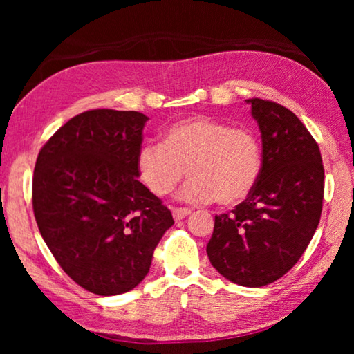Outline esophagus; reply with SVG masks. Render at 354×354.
<instances>
[{
	"label": "esophagus",
	"instance_id": "obj_1",
	"mask_svg": "<svg viewBox=\"0 0 354 354\" xmlns=\"http://www.w3.org/2000/svg\"><path fill=\"white\" fill-rule=\"evenodd\" d=\"M190 212L192 211L189 207H175L173 209V217H175V220H183L184 217H187Z\"/></svg>",
	"mask_w": 354,
	"mask_h": 354
}]
</instances>
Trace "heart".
I'll return each instance as SVG.
<instances>
[{
  "label": "heart",
  "instance_id": "heart-1",
  "mask_svg": "<svg viewBox=\"0 0 354 354\" xmlns=\"http://www.w3.org/2000/svg\"><path fill=\"white\" fill-rule=\"evenodd\" d=\"M181 200L206 203L217 198L232 206L253 192L262 169L257 137L245 128L211 117L179 120L164 133L162 143L147 142L137 153L143 184L158 196L170 195L184 178Z\"/></svg>",
  "mask_w": 354,
  "mask_h": 354
}]
</instances>
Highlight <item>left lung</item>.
Segmentation results:
<instances>
[{
    "instance_id": "1",
    "label": "left lung",
    "mask_w": 354,
    "mask_h": 354,
    "mask_svg": "<svg viewBox=\"0 0 354 354\" xmlns=\"http://www.w3.org/2000/svg\"><path fill=\"white\" fill-rule=\"evenodd\" d=\"M262 137V169L247 200L215 215L207 256L221 277L262 287L290 270L319 226L325 170L319 145L287 107L251 98Z\"/></svg>"
}]
</instances>
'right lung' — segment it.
<instances>
[{
	"label": "right lung",
	"instance_id": "add662e5",
	"mask_svg": "<svg viewBox=\"0 0 354 354\" xmlns=\"http://www.w3.org/2000/svg\"><path fill=\"white\" fill-rule=\"evenodd\" d=\"M147 120L136 111L82 112L51 136L35 162L32 209L40 234L62 270L97 295L140 284L175 223L137 179Z\"/></svg>",
	"mask_w": 354,
	"mask_h": 354
}]
</instances>
